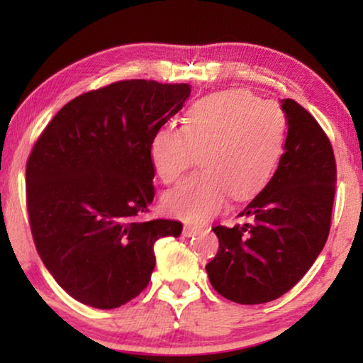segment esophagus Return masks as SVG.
Segmentation results:
<instances>
[{"label": "esophagus", "instance_id": "34e87169", "mask_svg": "<svg viewBox=\"0 0 363 363\" xmlns=\"http://www.w3.org/2000/svg\"><path fill=\"white\" fill-rule=\"evenodd\" d=\"M203 230L201 226H195V225H185V228H183V235L185 236H195V235H198V233H200Z\"/></svg>", "mask_w": 363, "mask_h": 363}]
</instances>
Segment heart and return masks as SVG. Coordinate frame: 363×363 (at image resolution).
<instances>
[{
    "label": "heart",
    "instance_id": "b5f03b06",
    "mask_svg": "<svg viewBox=\"0 0 363 363\" xmlns=\"http://www.w3.org/2000/svg\"><path fill=\"white\" fill-rule=\"evenodd\" d=\"M287 122L279 106L246 89H231L196 101L185 125L165 123L150 140V160L165 185L180 180L201 153L200 170L163 196L172 215L206 221L228 198L246 200L274 175L284 152Z\"/></svg>",
    "mask_w": 363,
    "mask_h": 363
}]
</instances>
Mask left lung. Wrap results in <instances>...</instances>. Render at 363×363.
I'll use <instances>...</instances> for the list:
<instances>
[{"label":"left lung","mask_w":363,"mask_h":363,"mask_svg":"<svg viewBox=\"0 0 363 363\" xmlns=\"http://www.w3.org/2000/svg\"><path fill=\"white\" fill-rule=\"evenodd\" d=\"M287 137L279 165L240 213L245 225L215 226L216 256L206 264L218 294L262 304L292 289L314 264L330 231L337 168L329 137L292 99H282Z\"/></svg>","instance_id":"8db88e82"}]
</instances>
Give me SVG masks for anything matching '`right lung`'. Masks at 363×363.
Here are the masks:
<instances>
[{
    "mask_svg": "<svg viewBox=\"0 0 363 363\" xmlns=\"http://www.w3.org/2000/svg\"><path fill=\"white\" fill-rule=\"evenodd\" d=\"M188 84L118 81L72 99L34 143L26 203L38 255L69 296L116 309L148 286L153 245L175 220L138 221L155 196L150 140L190 96Z\"/></svg>",
    "mask_w": 363,
    "mask_h": 363,
    "instance_id": "obj_1",
    "label": "right lung"
}]
</instances>
